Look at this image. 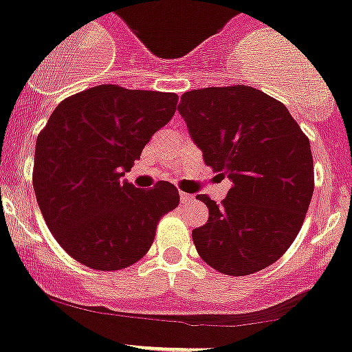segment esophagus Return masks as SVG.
Wrapping results in <instances>:
<instances>
[{
  "mask_svg": "<svg viewBox=\"0 0 352 352\" xmlns=\"http://www.w3.org/2000/svg\"><path fill=\"white\" fill-rule=\"evenodd\" d=\"M180 201H182V203H189V201H192V196L186 192H180Z\"/></svg>",
  "mask_w": 352,
  "mask_h": 352,
  "instance_id": "34e87169",
  "label": "esophagus"
}]
</instances>
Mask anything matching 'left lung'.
I'll return each mask as SVG.
<instances>
[{
    "label": "left lung",
    "mask_w": 352,
    "mask_h": 352,
    "mask_svg": "<svg viewBox=\"0 0 352 352\" xmlns=\"http://www.w3.org/2000/svg\"><path fill=\"white\" fill-rule=\"evenodd\" d=\"M179 113L204 163L232 182L192 230L197 254L230 277L270 267L291 248L315 190L309 139L284 103L249 85L204 87L180 98Z\"/></svg>",
    "instance_id": "obj_1"
}]
</instances>
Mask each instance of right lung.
<instances>
[{"label":"right lung","instance_id":"right-lung-1","mask_svg":"<svg viewBox=\"0 0 352 352\" xmlns=\"http://www.w3.org/2000/svg\"><path fill=\"white\" fill-rule=\"evenodd\" d=\"M177 101L175 93L101 84L54 108L37 135L32 184L47 228L75 261L101 272L131 267L179 206L173 184L141 190L122 180Z\"/></svg>","mask_w":352,"mask_h":352}]
</instances>
